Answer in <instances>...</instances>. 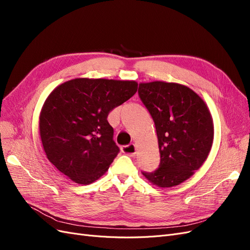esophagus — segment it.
Returning <instances> with one entry per match:
<instances>
[{
	"instance_id": "34e87169",
	"label": "esophagus",
	"mask_w": 250,
	"mask_h": 250,
	"mask_svg": "<svg viewBox=\"0 0 250 250\" xmlns=\"http://www.w3.org/2000/svg\"><path fill=\"white\" fill-rule=\"evenodd\" d=\"M135 151H137V149H135L134 144H129V145H126V146L122 147V152L127 155H129V156H134Z\"/></svg>"
}]
</instances>
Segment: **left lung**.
Segmentation results:
<instances>
[{"mask_svg": "<svg viewBox=\"0 0 250 250\" xmlns=\"http://www.w3.org/2000/svg\"><path fill=\"white\" fill-rule=\"evenodd\" d=\"M138 93L154 121L161 154L157 170L143 175L160 188L184 183L206 162L213 145V119L207 104L178 83H140Z\"/></svg>", "mask_w": 250, "mask_h": 250, "instance_id": "obj_1", "label": "left lung"}]
</instances>
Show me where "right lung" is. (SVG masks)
<instances>
[{"instance_id":"obj_1","label":"right lung","mask_w":250,"mask_h":250,"mask_svg":"<svg viewBox=\"0 0 250 250\" xmlns=\"http://www.w3.org/2000/svg\"><path fill=\"white\" fill-rule=\"evenodd\" d=\"M128 80L76 78L58 85L44 101L40 133L48 160L80 185L94 183L120 152L108 113L137 93Z\"/></svg>"}]
</instances>
